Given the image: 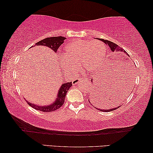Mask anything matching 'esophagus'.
Returning <instances> with one entry per match:
<instances>
[{
  "label": "esophagus",
  "mask_w": 153,
  "mask_h": 153,
  "mask_svg": "<svg viewBox=\"0 0 153 153\" xmlns=\"http://www.w3.org/2000/svg\"><path fill=\"white\" fill-rule=\"evenodd\" d=\"M81 81V79L80 78H75L74 79L72 80V85H76Z\"/></svg>",
  "instance_id": "1"
}]
</instances>
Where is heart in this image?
<instances>
[{"instance_id":"heart-1","label":"heart","mask_w":153,"mask_h":153,"mask_svg":"<svg viewBox=\"0 0 153 153\" xmlns=\"http://www.w3.org/2000/svg\"><path fill=\"white\" fill-rule=\"evenodd\" d=\"M105 53L106 48L102 42L76 40L65 47L62 68L68 73L76 72L79 66L84 71H93L97 64H102L100 60L103 59Z\"/></svg>"}]
</instances>
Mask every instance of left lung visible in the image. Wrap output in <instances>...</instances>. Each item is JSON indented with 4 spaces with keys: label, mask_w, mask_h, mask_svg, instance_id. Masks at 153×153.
Masks as SVG:
<instances>
[{
    "label": "left lung",
    "mask_w": 153,
    "mask_h": 153,
    "mask_svg": "<svg viewBox=\"0 0 153 153\" xmlns=\"http://www.w3.org/2000/svg\"><path fill=\"white\" fill-rule=\"evenodd\" d=\"M100 41H103L104 43H106V45H108V47H110V49H111V51L112 53H118V54H123V53H125L126 54L127 56H129L128 53H127V52L125 51L123 49H122L121 47L118 46V45L114 43V42H112L110 41H107V40H105V39H100ZM126 82H120L119 84L117 85V88L113 90H111V91H105L104 93L106 92V94L107 93V94L108 95L110 94L111 95V97L109 96V100H111L112 101L114 102H116V104L117 105V104H121V103H122L125 100H126L127 96H128L129 94L130 93V91H131L132 88V86H133V85L132 84H129V82L127 81V79H126V81H124ZM93 83V82H92ZM106 95V96H108ZM105 96V94H104ZM106 98V97H105ZM107 98H108V96H107ZM99 99L97 97V95H96V94L94 93V91L91 92V94H90V96H89V102L91 104H92L94 106V108H96V109L98 110V111H100L102 112H110V111H114V110H117V108H119L120 106H117L116 105V107L114 108H111V109H107V110H105V109H101L102 108V103H104V102H101V101H99ZM98 100L99 101H97V100ZM117 102V103L116 102Z\"/></svg>",
    "instance_id": "left-lung-1"
}]
</instances>
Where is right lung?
Instances as JSON below:
<instances>
[{
	"label": "right lung",
	"instance_id": "1",
	"mask_svg": "<svg viewBox=\"0 0 153 153\" xmlns=\"http://www.w3.org/2000/svg\"><path fill=\"white\" fill-rule=\"evenodd\" d=\"M66 39L65 37L63 36H53V37H49V38H46L45 39H42L39 42H36L35 45H42V46H47L49 48L53 49L55 52H57V49L61 45L63 44L64 41ZM72 82H65V83L62 84L61 87L57 94V96L56 97V100L55 102L52 103L51 104L49 105V106H38L36 104H31L30 102H27L31 107L33 108L38 110V111L48 112H52L55 111L56 110L59 108L60 107L62 106V105L64 103L65 97H66V95L67 92L68 91V89L70 87H71Z\"/></svg>",
	"mask_w": 153,
	"mask_h": 153
}]
</instances>
